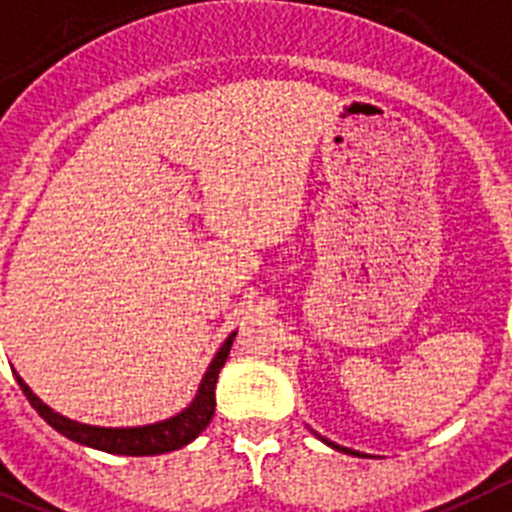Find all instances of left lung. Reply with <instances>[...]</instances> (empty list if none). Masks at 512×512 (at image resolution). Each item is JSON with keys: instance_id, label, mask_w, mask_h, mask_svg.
Returning <instances> with one entry per match:
<instances>
[{"instance_id": "1", "label": "left lung", "mask_w": 512, "mask_h": 512, "mask_svg": "<svg viewBox=\"0 0 512 512\" xmlns=\"http://www.w3.org/2000/svg\"><path fill=\"white\" fill-rule=\"evenodd\" d=\"M324 442H326V445H332L334 450H344V452H349V455H357V452H354V450H347V447H339V445H334V442H329V440H324Z\"/></svg>"}]
</instances>
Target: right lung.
<instances>
[{
  "instance_id": "add662e5",
  "label": "right lung",
  "mask_w": 512,
  "mask_h": 512,
  "mask_svg": "<svg viewBox=\"0 0 512 512\" xmlns=\"http://www.w3.org/2000/svg\"><path fill=\"white\" fill-rule=\"evenodd\" d=\"M236 334L223 342V347L218 349V354L213 357L211 367H208L206 377H203L201 389H198L196 399H193V405L188 410L180 412L178 417H170V420L158 422V425H148V427H128V430H110V427H90V425H80V422H72L67 417L57 415L52 412L50 407L42 405L40 397L32 394V389L22 382L19 374H14L22 387L24 397L29 399V405L34 410L40 412L42 420L47 425L55 427L57 432H62L70 440L80 442V445L95 447V450L102 452H113V455H133V457H143V455H163V452H173L178 447L188 445V442L196 440L203 430L211 422L213 412H216V382H218V372L226 364L228 352H231V344Z\"/></svg>"
}]
</instances>
